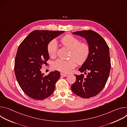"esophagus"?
Wrapping results in <instances>:
<instances>
[{"label":"esophagus","mask_w":127,"mask_h":127,"mask_svg":"<svg viewBox=\"0 0 127 127\" xmlns=\"http://www.w3.org/2000/svg\"><path fill=\"white\" fill-rule=\"evenodd\" d=\"M61 75L63 76V77H66V76H68V74H65V73H61Z\"/></svg>","instance_id":"esophagus-1"}]
</instances>
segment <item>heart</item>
Returning a JSON list of instances; mask_svg holds the SVG:
<instances>
[{
    "label": "heart",
    "instance_id": "heart-1",
    "mask_svg": "<svg viewBox=\"0 0 127 127\" xmlns=\"http://www.w3.org/2000/svg\"><path fill=\"white\" fill-rule=\"evenodd\" d=\"M60 42L66 48L70 50V57L72 58L65 60L58 59L53 63L54 69L63 73H68L70 70L78 64H83L87 60L90 52V47L86 43H80V41L71 35H66L63 37ZM57 49V43L56 41H50L47 45V50L49 55L54 57Z\"/></svg>",
    "mask_w": 127,
    "mask_h": 127
}]
</instances>
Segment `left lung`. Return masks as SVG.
<instances>
[{"instance_id":"1","label":"left lung","mask_w":127,"mask_h":127,"mask_svg":"<svg viewBox=\"0 0 127 127\" xmlns=\"http://www.w3.org/2000/svg\"><path fill=\"white\" fill-rule=\"evenodd\" d=\"M72 34L80 35L87 41L90 52L78 69L81 73L84 72L86 76L75 74L76 81L72 85L71 90L77 95L88 98L98 95L108 79L111 67L109 48L101 36L95 31H80Z\"/></svg>"}]
</instances>
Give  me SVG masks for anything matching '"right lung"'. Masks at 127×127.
<instances>
[{
  "label": "right lung",
  "mask_w": 127,
  "mask_h": 127,
  "mask_svg": "<svg viewBox=\"0 0 127 127\" xmlns=\"http://www.w3.org/2000/svg\"><path fill=\"white\" fill-rule=\"evenodd\" d=\"M64 32L33 31L18 48L14 61L15 75L23 92L32 98L43 100L55 90L60 72L53 71L45 76L41 69L49 59L48 44Z\"/></svg>",
  "instance_id": "obj_1"
}]
</instances>
